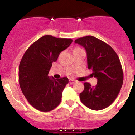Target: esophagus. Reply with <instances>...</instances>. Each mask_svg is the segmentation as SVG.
Masks as SVG:
<instances>
[{"label":"esophagus","mask_w":135,"mask_h":135,"mask_svg":"<svg viewBox=\"0 0 135 135\" xmlns=\"http://www.w3.org/2000/svg\"><path fill=\"white\" fill-rule=\"evenodd\" d=\"M69 83L70 84H74L75 83V80H74V79H70L69 80Z\"/></svg>","instance_id":"esophagus-1"}]
</instances>
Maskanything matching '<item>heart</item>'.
I'll use <instances>...</instances> for the list:
<instances>
[{
  "label": "heart",
  "instance_id": "heart-1",
  "mask_svg": "<svg viewBox=\"0 0 135 135\" xmlns=\"http://www.w3.org/2000/svg\"><path fill=\"white\" fill-rule=\"evenodd\" d=\"M80 48H79V47H76V48H75V49H74V50H75V49H79Z\"/></svg>",
  "mask_w": 135,
  "mask_h": 135
}]
</instances>
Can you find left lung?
<instances>
[{"mask_svg": "<svg viewBox=\"0 0 135 135\" xmlns=\"http://www.w3.org/2000/svg\"><path fill=\"white\" fill-rule=\"evenodd\" d=\"M87 52L88 69L97 79V84L91 86L84 83V89L79 94L85 106L100 110L110 106L119 93L123 83V71L119 56L110 46L88 35L75 41Z\"/></svg>", "mask_w": 135, "mask_h": 135, "instance_id": "left-lung-1", "label": "left lung"}]
</instances>
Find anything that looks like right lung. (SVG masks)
Wrapping results in <instances>:
<instances>
[{"label": "right lung", "mask_w": 135, "mask_h": 135, "mask_svg": "<svg viewBox=\"0 0 135 135\" xmlns=\"http://www.w3.org/2000/svg\"><path fill=\"white\" fill-rule=\"evenodd\" d=\"M72 42L70 38L46 35L33 42L23 56L18 72L20 88L29 103L38 110H52L61 102L69 79H51L48 74L52 62Z\"/></svg>", "instance_id": "obj_1"}]
</instances>
